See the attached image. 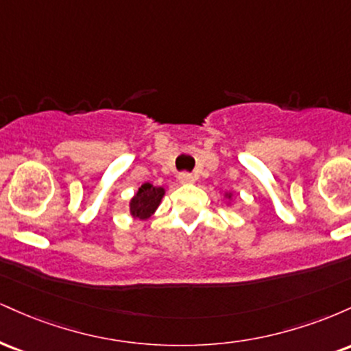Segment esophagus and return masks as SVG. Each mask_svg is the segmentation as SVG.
<instances>
[{"instance_id": "34e87169", "label": "esophagus", "mask_w": 351, "mask_h": 351, "mask_svg": "<svg viewBox=\"0 0 351 351\" xmlns=\"http://www.w3.org/2000/svg\"><path fill=\"white\" fill-rule=\"evenodd\" d=\"M178 181L181 184H191V183H195V176H193L191 173L183 171L178 175Z\"/></svg>"}]
</instances>
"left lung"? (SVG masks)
<instances>
[{
  "label": "left lung",
  "instance_id": "1",
  "mask_svg": "<svg viewBox=\"0 0 351 351\" xmlns=\"http://www.w3.org/2000/svg\"><path fill=\"white\" fill-rule=\"evenodd\" d=\"M228 198H231V193H228Z\"/></svg>",
  "mask_w": 351,
  "mask_h": 351
}]
</instances>
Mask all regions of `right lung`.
<instances>
[{"label": "right lung", "instance_id": "add662e5", "mask_svg": "<svg viewBox=\"0 0 351 351\" xmlns=\"http://www.w3.org/2000/svg\"><path fill=\"white\" fill-rule=\"evenodd\" d=\"M165 195V188L162 186H153L150 183H143L135 193L134 198L130 199V215L135 219H148L156 208L162 203V198Z\"/></svg>", "mask_w": 351, "mask_h": 351}]
</instances>
